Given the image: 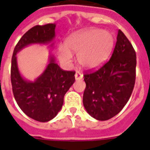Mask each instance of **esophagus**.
I'll return each mask as SVG.
<instances>
[{"mask_svg": "<svg viewBox=\"0 0 150 150\" xmlns=\"http://www.w3.org/2000/svg\"><path fill=\"white\" fill-rule=\"evenodd\" d=\"M82 77H83V75H82V74H81L79 71H77V72L75 73V80H76V81H78V80L82 79Z\"/></svg>", "mask_w": 150, "mask_h": 150, "instance_id": "obj_1", "label": "esophagus"}]
</instances>
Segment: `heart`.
<instances>
[{
	"label": "heart",
	"instance_id": "obj_1",
	"mask_svg": "<svg viewBox=\"0 0 150 150\" xmlns=\"http://www.w3.org/2000/svg\"><path fill=\"white\" fill-rule=\"evenodd\" d=\"M114 36L110 33L99 29H89L73 33L65 44L58 47L59 58L70 64L72 53L78 54V61L82 68L96 69L103 65L114 47Z\"/></svg>",
	"mask_w": 150,
	"mask_h": 150
}]
</instances>
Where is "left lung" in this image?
<instances>
[{
	"label": "left lung",
	"instance_id": "8db88e82",
	"mask_svg": "<svg viewBox=\"0 0 150 150\" xmlns=\"http://www.w3.org/2000/svg\"><path fill=\"white\" fill-rule=\"evenodd\" d=\"M136 54L125 35L119 29L111 57L98 71L86 73L83 105L99 121L118 114L130 98L135 81Z\"/></svg>",
	"mask_w": 150,
	"mask_h": 150
}]
</instances>
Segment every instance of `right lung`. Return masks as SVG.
Listing matches in <instances>:
<instances>
[{"label":"right lung","mask_w":150,"mask_h":150,"mask_svg":"<svg viewBox=\"0 0 150 150\" xmlns=\"http://www.w3.org/2000/svg\"><path fill=\"white\" fill-rule=\"evenodd\" d=\"M55 27L56 24L53 23L29 29L15 46L11 59V81L15 100L27 116L40 122L50 121L61 110L64 96L75 81V72L62 70L50 54L45 70L34 81H30L20 73L16 56L32 44L54 47Z\"/></svg>","instance_id":"obj_1"}]
</instances>
